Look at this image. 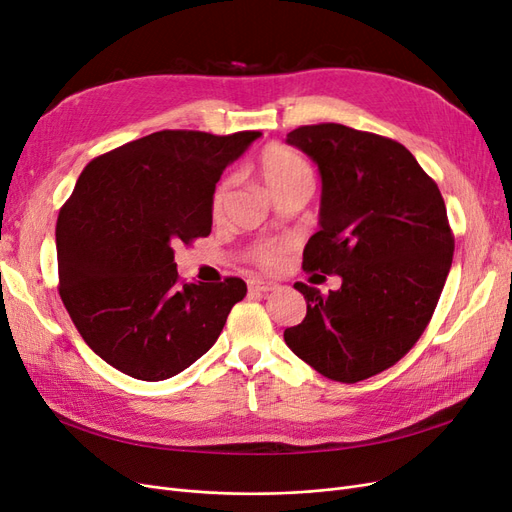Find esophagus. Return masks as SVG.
Segmentation results:
<instances>
[{
	"label": "esophagus",
	"instance_id": "esophagus-1",
	"mask_svg": "<svg viewBox=\"0 0 512 512\" xmlns=\"http://www.w3.org/2000/svg\"><path fill=\"white\" fill-rule=\"evenodd\" d=\"M247 290H250V294H267V292L277 290V284L275 282H262V280H250V282H247Z\"/></svg>",
	"mask_w": 512,
	"mask_h": 512
}]
</instances>
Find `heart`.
Listing matches in <instances>:
<instances>
[{"label": "heart", "mask_w": 512, "mask_h": 512, "mask_svg": "<svg viewBox=\"0 0 512 512\" xmlns=\"http://www.w3.org/2000/svg\"><path fill=\"white\" fill-rule=\"evenodd\" d=\"M256 173L273 198H280L292 192L309 194L314 185L312 166H309L307 160L301 158L297 151H292L284 145H267L262 149L256 160ZM228 190H230V179L220 181L218 188L213 190L211 194L213 215L222 213ZM252 258L258 267L273 269L277 265V258H280V252H277V247L273 245H260L254 250Z\"/></svg>", "instance_id": "1"}]
</instances>
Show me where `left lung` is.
<instances>
[{
    "label": "left lung",
    "mask_w": 512,
    "mask_h": 512,
    "mask_svg": "<svg viewBox=\"0 0 512 512\" xmlns=\"http://www.w3.org/2000/svg\"><path fill=\"white\" fill-rule=\"evenodd\" d=\"M286 143L322 177L320 230L305 245L303 269L335 273L342 288L294 284L307 314L284 339L324 378L361 382L395 365L438 305L455 250L444 198L393 138L318 123L292 130Z\"/></svg>",
    "instance_id": "1"
}]
</instances>
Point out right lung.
I'll use <instances>...</instances> for the list:
<instances>
[{
    "instance_id": "obj_1",
    "label": "right lung",
    "mask_w": 512,
    "mask_h": 512,
    "mask_svg": "<svg viewBox=\"0 0 512 512\" xmlns=\"http://www.w3.org/2000/svg\"><path fill=\"white\" fill-rule=\"evenodd\" d=\"M260 132L162 130L91 160L57 218L59 294L85 344L136 380L177 376L247 286L183 284L175 247L211 232V194Z\"/></svg>"
}]
</instances>
